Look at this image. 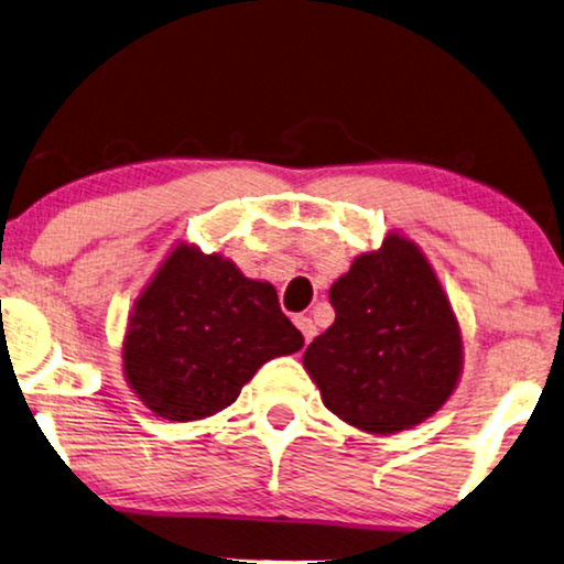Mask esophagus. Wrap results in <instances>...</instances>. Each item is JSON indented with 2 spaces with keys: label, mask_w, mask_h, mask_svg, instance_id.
I'll return each instance as SVG.
<instances>
[{
  "label": "esophagus",
  "mask_w": 564,
  "mask_h": 564,
  "mask_svg": "<svg viewBox=\"0 0 564 564\" xmlns=\"http://www.w3.org/2000/svg\"><path fill=\"white\" fill-rule=\"evenodd\" d=\"M294 322H296V327L302 329L304 340H306V343H312V340H314V335H317V325H314L312 317H304V314H302V317H296Z\"/></svg>",
  "instance_id": "esophagus-1"
}]
</instances>
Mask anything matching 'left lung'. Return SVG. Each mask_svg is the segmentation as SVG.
Returning <instances> with one entry per match:
<instances>
[{"mask_svg": "<svg viewBox=\"0 0 564 564\" xmlns=\"http://www.w3.org/2000/svg\"><path fill=\"white\" fill-rule=\"evenodd\" d=\"M333 327L304 350L322 402L345 423L397 433L431 417L462 373V335L423 252L402 237L360 254L329 289Z\"/></svg>", "mask_w": 564, "mask_h": 564, "instance_id": "1", "label": "left lung"}]
</instances>
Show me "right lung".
Segmentation results:
<instances>
[{"label": "right lung", "instance_id": "1", "mask_svg": "<svg viewBox=\"0 0 564 564\" xmlns=\"http://www.w3.org/2000/svg\"><path fill=\"white\" fill-rule=\"evenodd\" d=\"M302 345L270 283L177 245L131 314L123 369L154 415L187 423L229 408L265 360Z\"/></svg>", "mask_w": 564, "mask_h": 564}]
</instances>
